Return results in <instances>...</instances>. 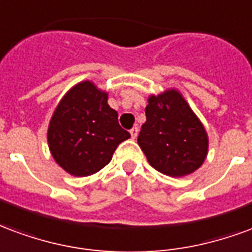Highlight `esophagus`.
<instances>
[{
	"instance_id": "34e87169",
	"label": "esophagus",
	"mask_w": 252,
	"mask_h": 252,
	"mask_svg": "<svg viewBox=\"0 0 252 252\" xmlns=\"http://www.w3.org/2000/svg\"><path fill=\"white\" fill-rule=\"evenodd\" d=\"M130 134H131V138L135 139L137 138V135H138V127H133L130 130Z\"/></svg>"
}]
</instances>
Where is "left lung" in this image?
I'll return each mask as SVG.
<instances>
[{
  "instance_id": "left-lung-1",
  "label": "left lung",
  "mask_w": 252,
  "mask_h": 252,
  "mask_svg": "<svg viewBox=\"0 0 252 252\" xmlns=\"http://www.w3.org/2000/svg\"><path fill=\"white\" fill-rule=\"evenodd\" d=\"M146 122L138 145L149 164L172 177H181L199 169L208 152V137L183 95L169 90L149 98Z\"/></svg>"
}]
</instances>
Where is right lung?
<instances>
[{
    "label": "right lung",
    "mask_w": 252,
    "mask_h": 252,
    "mask_svg": "<svg viewBox=\"0 0 252 252\" xmlns=\"http://www.w3.org/2000/svg\"><path fill=\"white\" fill-rule=\"evenodd\" d=\"M127 138L130 133L119 126L118 113L108 106L107 94L88 80L64 95L48 127L53 158L78 177L104 168L118 145Z\"/></svg>",
    "instance_id": "1"
}]
</instances>
